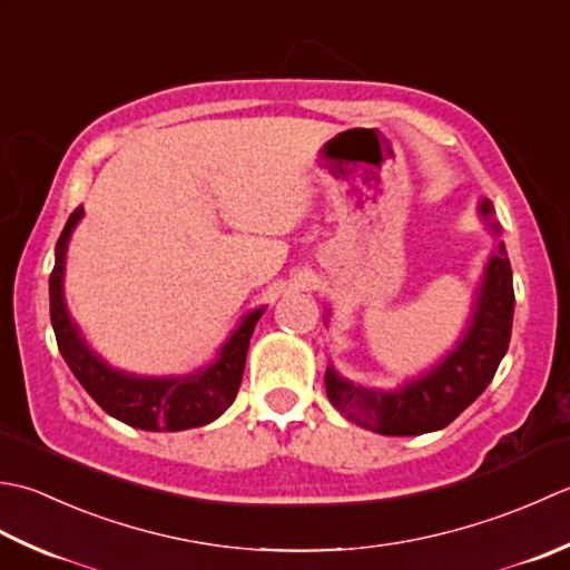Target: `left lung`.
<instances>
[{"label":"left lung","mask_w":570,"mask_h":570,"mask_svg":"<svg viewBox=\"0 0 570 570\" xmlns=\"http://www.w3.org/2000/svg\"><path fill=\"white\" fill-rule=\"evenodd\" d=\"M480 214L499 236L490 199L480 202ZM512 317V265H509L504 243H499L487 263L468 330L443 362L425 371L423 376L403 383L396 391L354 386L330 366L324 374L327 399L352 423L381 435H423L440 431L455 421L494 379L497 366L509 350Z\"/></svg>","instance_id":"obj_1"}]
</instances>
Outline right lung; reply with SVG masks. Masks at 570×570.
Segmentation results:
<instances>
[{"mask_svg":"<svg viewBox=\"0 0 570 570\" xmlns=\"http://www.w3.org/2000/svg\"><path fill=\"white\" fill-rule=\"evenodd\" d=\"M80 216H83V206H78L68 216L61 236H58L56 265L49 281L56 344L58 352L66 358V364L71 366L73 376L102 411L127 425L142 428V431L174 433L216 421L236 401L243 368H246L250 334L265 307L253 309L250 315L243 317L238 330L220 346L216 362L208 364L206 368L194 371V374L153 379L125 374V371L112 368L86 344L76 322L68 317L63 302L66 248Z\"/></svg>","mask_w":570,"mask_h":570,"instance_id":"1","label":"right lung"}]
</instances>
